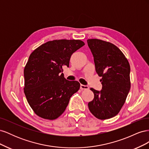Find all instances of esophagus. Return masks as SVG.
<instances>
[{"instance_id":"esophagus-1","label":"esophagus","mask_w":149,"mask_h":149,"mask_svg":"<svg viewBox=\"0 0 149 149\" xmlns=\"http://www.w3.org/2000/svg\"><path fill=\"white\" fill-rule=\"evenodd\" d=\"M80 89H84V90H87L89 89V87L88 86H86V85H83V84H81L80 85Z\"/></svg>"}]
</instances>
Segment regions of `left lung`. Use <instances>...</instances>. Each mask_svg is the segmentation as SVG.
Here are the masks:
<instances>
[{"label": "left lung", "mask_w": 149, "mask_h": 149, "mask_svg": "<svg viewBox=\"0 0 149 149\" xmlns=\"http://www.w3.org/2000/svg\"><path fill=\"white\" fill-rule=\"evenodd\" d=\"M87 42L102 85L100 91L90 89L94 97L88 103L89 109L99 119H110L119 113L130 91L129 63L114 44L96 38Z\"/></svg>", "instance_id": "obj_1"}]
</instances>
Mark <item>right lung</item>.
<instances>
[{
  "instance_id": "obj_1",
  "label": "right lung",
  "mask_w": 149,
  "mask_h": 149,
  "mask_svg": "<svg viewBox=\"0 0 149 149\" xmlns=\"http://www.w3.org/2000/svg\"><path fill=\"white\" fill-rule=\"evenodd\" d=\"M84 45L79 40H55L36 48L24 68V93L35 113L45 119L60 117L77 92V81L65 78L63 68L69 67L72 54Z\"/></svg>"
}]
</instances>
